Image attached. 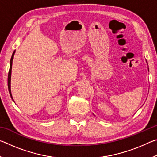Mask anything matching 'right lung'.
<instances>
[{"label": "right lung", "instance_id": "obj_1", "mask_svg": "<svg viewBox=\"0 0 157 157\" xmlns=\"http://www.w3.org/2000/svg\"><path fill=\"white\" fill-rule=\"evenodd\" d=\"M15 51H14L13 54L12 55L11 59H10V70H9V73H8V78H7V85H8V89H9V92L10 94V96L12 98V94H11V89H10V81H11V73H12V60L13 58H14V55ZM13 100V98H12Z\"/></svg>", "mask_w": 157, "mask_h": 157}]
</instances>
